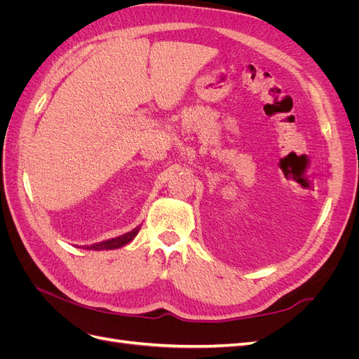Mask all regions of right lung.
I'll return each mask as SVG.
<instances>
[{
  "label": "right lung",
  "instance_id": "add662e5",
  "mask_svg": "<svg viewBox=\"0 0 359 359\" xmlns=\"http://www.w3.org/2000/svg\"><path fill=\"white\" fill-rule=\"evenodd\" d=\"M137 232H139V227H136V229H133V231H130L128 233H124L121 236L114 238V240L103 241V243L94 244L91 247H86V248H88V250H114V248H119V247H123V245H126V244L132 241L133 238L137 235Z\"/></svg>",
  "mask_w": 359,
  "mask_h": 359
}]
</instances>
